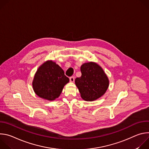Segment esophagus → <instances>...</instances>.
<instances>
[{"mask_svg":"<svg viewBox=\"0 0 149 149\" xmlns=\"http://www.w3.org/2000/svg\"><path fill=\"white\" fill-rule=\"evenodd\" d=\"M74 80H75V77H71L70 78V82H74Z\"/></svg>","mask_w":149,"mask_h":149,"instance_id":"34e87169","label":"esophagus"}]
</instances>
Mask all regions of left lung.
<instances>
[{
    "mask_svg": "<svg viewBox=\"0 0 149 149\" xmlns=\"http://www.w3.org/2000/svg\"><path fill=\"white\" fill-rule=\"evenodd\" d=\"M81 77L75 80L81 98L93 101L103 95L109 86V78L97 63L93 62L84 63L81 67Z\"/></svg>",
    "mask_w": 149,
    "mask_h": 149,
    "instance_id": "8db88e82",
    "label": "left lung"
}]
</instances>
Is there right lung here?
Segmentation results:
<instances>
[{
  "label": "right lung",
  "instance_id": "obj_1",
  "mask_svg": "<svg viewBox=\"0 0 149 149\" xmlns=\"http://www.w3.org/2000/svg\"><path fill=\"white\" fill-rule=\"evenodd\" d=\"M69 78L55 62L48 61L38 69L32 82L33 89L39 97L49 101L58 98Z\"/></svg>",
  "mask_w": 149,
  "mask_h": 149
}]
</instances>
